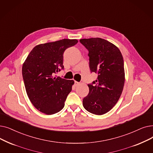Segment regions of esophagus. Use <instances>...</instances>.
<instances>
[{
	"label": "esophagus",
	"mask_w": 153,
	"mask_h": 153,
	"mask_svg": "<svg viewBox=\"0 0 153 153\" xmlns=\"http://www.w3.org/2000/svg\"><path fill=\"white\" fill-rule=\"evenodd\" d=\"M79 84H80V83H79V82H77V81H74V85H75V86H77V85H79Z\"/></svg>",
	"instance_id": "1"
}]
</instances>
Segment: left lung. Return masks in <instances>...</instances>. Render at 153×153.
<instances>
[{"label":"left lung","instance_id":"8db88e82","mask_svg":"<svg viewBox=\"0 0 153 153\" xmlns=\"http://www.w3.org/2000/svg\"><path fill=\"white\" fill-rule=\"evenodd\" d=\"M79 42L89 51L91 72L97 74V80L88 84L89 92L82 104L91 113L102 115L114 107L122 94L123 57L116 45L103 39H83Z\"/></svg>","mask_w":153,"mask_h":153}]
</instances>
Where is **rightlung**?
Segmentation results:
<instances>
[{
  "instance_id": "right-lung-1",
  "label": "right lung",
  "mask_w": 153,
  "mask_h": 153,
  "mask_svg": "<svg viewBox=\"0 0 153 153\" xmlns=\"http://www.w3.org/2000/svg\"><path fill=\"white\" fill-rule=\"evenodd\" d=\"M76 39H64L36 45L22 65V77L32 104L45 114L61 111L74 81L56 74L64 69L63 54L66 49L77 43Z\"/></svg>"
}]
</instances>
